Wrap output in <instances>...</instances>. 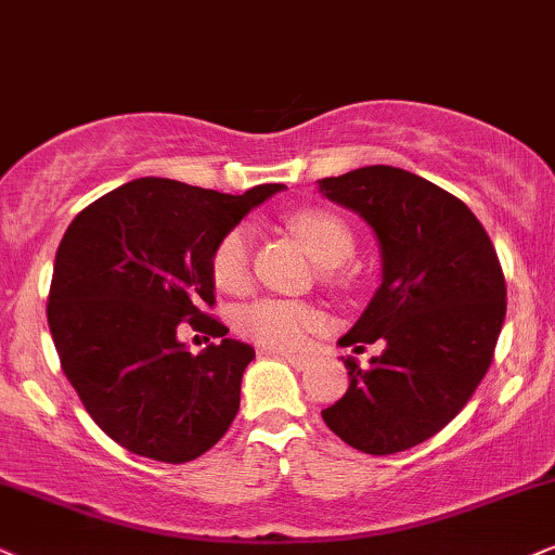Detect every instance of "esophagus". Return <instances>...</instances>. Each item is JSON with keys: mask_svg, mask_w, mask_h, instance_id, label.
Returning <instances> with one entry per match:
<instances>
[{"mask_svg": "<svg viewBox=\"0 0 555 555\" xmlns=\"http://www.w3.org/2000/svg\"><path fill=\"white\" fill-rule=\"evenodd\" d=\"M273 353H276L279 359H284L289 366H294L297 371L310 369V363H312V356H305V353H284V350H273Z\"/></svg>", "mask_w": 555, "mask_h": 555, "instance_id": "obj_1", "label": "esophagus"}]
</instances>
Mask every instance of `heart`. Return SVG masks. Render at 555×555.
I'll return each mask as SVG.
<instances>
[{"mask_svg": "<svg viewBox=\"0 0 555 555\" xmlns=\"http://www.w3.org/2000/svg\"><path fill=\"white\" fill-rule=\"evenodd\" d=\"M292 228L320 266L346 263L356 250V237L338 215L325 209H305L292 217ZM212 279L220 289L243 292L250 282V230L237 225L217 243ZM237 330L245 338L271 348H299L312 330L322 325L318 310L289 299H258L237 310Z\"/></svg>", "mask_w": 555, "mask_h": 555, "instance_id": "1", "label": "heart"}]
</instances>
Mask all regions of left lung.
Wrapping results in <instances>:
<instances>
[{"instance_id":"8db88e82","label":"left lung","mask_w":555,"mask_h":555,"mask_svg":"<svg viewBox=\"0 0 555 555\" xmlns=\"http://www.w3.org/2000/svg\"><path fill=\"white\" fill-rule=\"evenodd\" d=\"M318 189L374 230L382 256V284L340 346L384 340L369 369L343 359L348 391L322 420L356 451H406L464 410L492 363L507 310L500 258L464 202L404 168L363 166Z\"/></svg>"}]
</instances>
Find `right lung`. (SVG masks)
Masks as SVG:
<instances>
[{
  "label": "right lung",
  "mask_w": 555,
  "mask_h": 555,
  "mask_svg": "<svg viewBox=\"0 0 555 555\" xmlns=\"http://www.w3.org/2000/svg\"><path fill=\"white\" fill-rule=\"evenodd\" d=\"M286 189L245 194L145 177L81 209L53 263L48 294L61 369L115 443L164 464L207 453L241 406L256 350L225 338L215 305L212 254L250 209ZM221 338L194 357L176 330Z\"/></svg>",
  "instance_id": "obj_1"
}]
</instances>
